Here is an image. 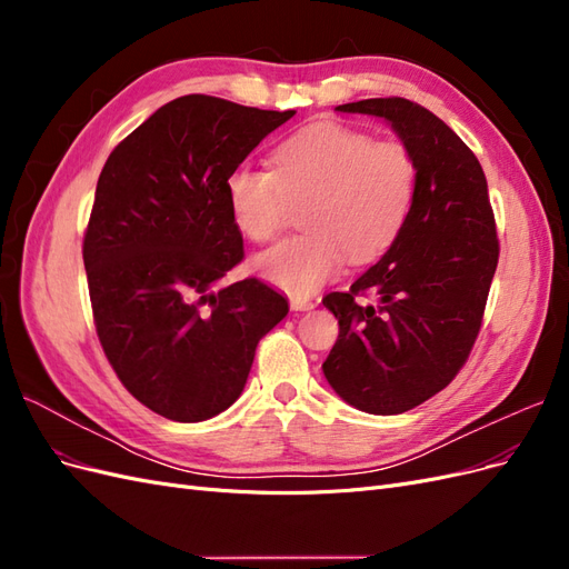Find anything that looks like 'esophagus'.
<instances>
[{"mask_svg":"<svg viewBox=\"0 0 569 569\" xmlns=\"http://www.w3.org/2000/svg\"><path fill=\"white\" fill-rule=\"evenodd\" d=\"M289 306L291 311H311V308H316L318 303L308 297H289Z\"/></svg>","mask_w":569,"mask_h":569,"instance_id":"obj_1","label":"esophagus"}]
</instances>
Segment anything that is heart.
Instances as JSON below:
<instances>
[{"label":"heart","instance_id":"obj_1","mask_svg":"<svg viewBox=\"0 0 569 569\" xmlns=\"http://www.w3.org/2000/svg\"><path fill=\"white\" fill-rule=\"evenodd\" d=\"M418 194V163L399 140L335 120L289 134L272 151V170L237 166L226 180L232 222L251 242H268L284 228L287 203L306 201L301 228L256 258L261 278L289 297H311L335 280L351 258H380L410 218Z\"/></svg>","mask_w":569,"mask_h":569}]
</instances>
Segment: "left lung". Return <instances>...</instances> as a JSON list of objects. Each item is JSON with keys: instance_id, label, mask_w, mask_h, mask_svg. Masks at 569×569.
Listing matches in <instances>:
<instances>
[{"instance_id": "8db88e82", "label": "left lung", "mask_w": 569, "mask_h": 569, "mask_svg": "<svg viewBox=\"0 0 569 569\" xmlns=\"http://www.w3.org/2000/svg\"><path fill=\"white\" fill-rule=\"evenodd\" d=\"M341 113L385 118L418 163V194L389 251L322 299L339 337L322 372L349 406L396 416L449 387L468 360L498 266L485 170L432 111L401 97L363 99ZM372 290L377 305L357 297Z\"/></svg>"}]
</instances>
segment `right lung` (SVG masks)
<instances>
[{"label": "right lung", "instance_id": "obj_1", "mask_svg": "<svg viewBox=\"0 0 569 569\" xmlns=\"http://www.w3.org/2000/svg\"><path fill=\"white\" fill-rule=\"evenodd\" d=\"M291 116L178 97L101 168L82 242L97 337L123 387L168 420L230 408L258 341L289 313L261 280H218L244 258L226 180Z\"/></svg>", "mask_w": 569, "mask_h": 569}]
</instances>
